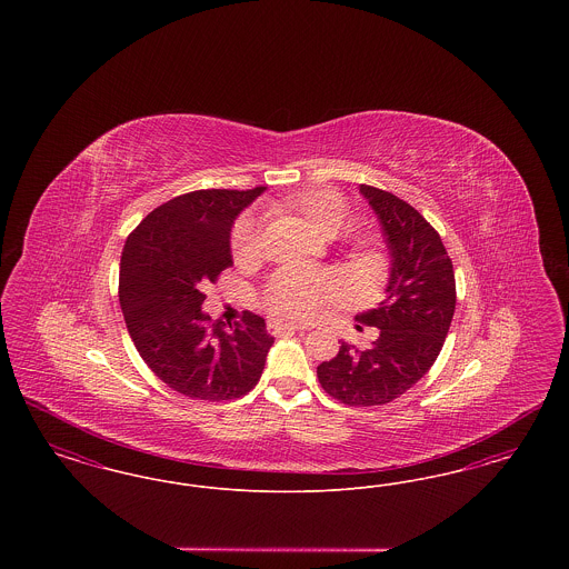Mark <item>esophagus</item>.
I'll list each match as a JSON object with an SVG mask.
<instances>
[{
	"label": "esophagus",
	"mask_w": 569,
	"mask_h": 569,
	"mask_svg": "<svg viewBox=\"0 0 569 569\" xmlns=\"http://www.w3.org/2000/svg\"><path fill=\"white\" fill-rule=\"evenodd\" d=\"M295 330H305V326L283 325V322H269V332H271V335H283V332H295Z\"/></svg>",
	"instance_id": "esophagus-1"
}]
</instances>
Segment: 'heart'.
<instances>
[{
  "mask_svg": "<svg viewBox=\"0 0 569 569\" xmlns=\"http://www.w3.org/2000/svg\"><path fill=\"white\" fill-rule=\"evenodd\" d=\"M274 211L297 213L316 232L332 237L348 217L350 207L339 191L330 188H311L298 191L288 200L272 207ZM232 256L239 267L251 264L260 256V223L253 217H243L234 226ZM346 292V283L339 272L281 271L277 272L262 295V305L277 320H309L320 313L326 305L339 300Z\"/></svg>",
  "mask_w": 569,
  "mask_h": 569,
  "instance_id": "heart-1",
  "label": "heart"
}]
</instances>
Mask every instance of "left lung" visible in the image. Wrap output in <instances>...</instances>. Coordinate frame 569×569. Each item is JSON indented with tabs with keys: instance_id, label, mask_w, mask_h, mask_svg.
<instances>
[{
	"instance_id": "obj_1",
	"label": "left lung",
	"mask_w": 569,
	"mask_h": 569,
	"mask_svg": "<svg viewBox=\"0 0 569 569\" xmlns=\"http://www.w3.org/2000/svg\"><path fill=\"white\" fill-rule=\"evenodd\" d=\"M360 193L390 253L386 297L356 316L379 335L365 350L341 341L337 356L318 367V379L346 406H386L433 367L455 316L457 283L441 237L425 217L390 191L360 186Z\"/></svg>"
}]
</instances>
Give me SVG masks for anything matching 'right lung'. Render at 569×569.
<instances>
[{
	"mask_svg": "<svg viewBox=\"0 0 569 569\" xmlns=\"http://www.w3.org/2000/svg\"><path fill=\"white\" fill-rule=\"evenodd\" d=\"M264 190L177 196L123 244L119 302L128 332L147 367L190 399H239L264 371L274 339L260 316L244 311L241 325L226 328L202 311V288L232 267L234 219Z\"/></svg>",
	"mask_w": 569,
	"mask_h": 569,
	"instance_id": "1",
	"label": "right lung"
}]
</instances>
